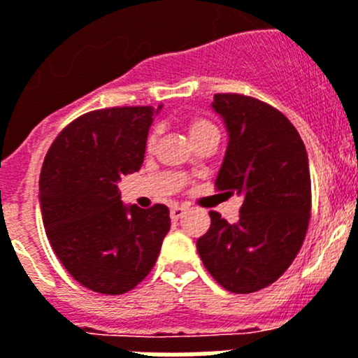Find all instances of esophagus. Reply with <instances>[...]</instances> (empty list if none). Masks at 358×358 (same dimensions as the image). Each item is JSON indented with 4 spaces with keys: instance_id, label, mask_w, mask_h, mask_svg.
<instances>
[{
    "instance_id": "1",
    "label": "esophagus",
    "mask_w": 358,
    "mask_h": 358,
    "mask_svg": "<svg viewBox=\"0 0 358 358\" xmlns=\"http://www.w3.org/2000/svg\"><path fill=\"white\" fill-rule=\"evenodd\" d=\"M183 214H185V207H180V205H173V207H171V220H173V222H178Z\"/></svg>"
}]
</instances>
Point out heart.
<instances>
[{
	"label": "heart",
	"instance_id": "1",
	"mask_svg": "<svg viewBox=\"0 0 358 358\" xmlns=\"http://www.w3.org/2000/svg\"><path fill=\"white\" fill-rule=\"evenodd\" d=\"M207 133H217V127L214 126L210 120L201 119V117H194V119L189 120V135H191L192 141H196L200 136L207 135ZM158 141L157 131H151L148 136V148L151 149Z\"/></svg>",
	"mask_w": 358,
	"mask_h": 358
}]
</instances>
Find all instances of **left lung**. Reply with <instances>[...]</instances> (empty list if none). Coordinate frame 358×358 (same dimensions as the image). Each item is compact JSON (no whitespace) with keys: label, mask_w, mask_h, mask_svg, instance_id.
Here are the masks:
<instances>
[{"label":"left lung","mask_w":358,"mask_h":358,"mask_svg":"<svg viewBox=\"0 0 358 358\" xmlns=\"http://www.w3.org/2000/svg\"><path fill=\"white\" fill-rule=\"evenodd\" d=\"M229 131L216 191L241 194L239 220L210 210L196 241L205 268L225 290L252 294L278 281L299 254L312 210L308 155L294 124L256 97L216 93Z\"/></svg>","instance_id":"1"}]
</instances>
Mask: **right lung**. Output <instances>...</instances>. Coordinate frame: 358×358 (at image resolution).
<instances>
[{
	"instance_id": "add662e5",
	"label": "right lung",
	"mask_w": 358,
	"mask_h": 358,
	"mask_svg": "<svg viewBox=\"0 0 358 358\" xmlns=\"http://www.w3.org/2000/svg\"><path fill=\"white\" fill-rule=\"evenodd\" d=\"M153 108L80 115L59 133L39 178L43 225L55 256L92 292L120 295L145 279L169 232L166 205L120 201L117 182L141 169Z\"/></svg>"
}]
</instances>
